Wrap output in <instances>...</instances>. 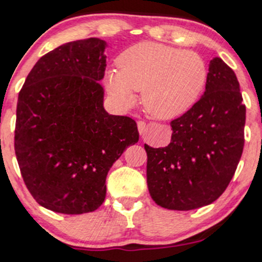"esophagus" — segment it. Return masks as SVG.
Here are the masks:
<instances>
[{
  "label": "esophagus",
  "instance_id": "obj_1",
  "mask_svg": "<svg viewBox=\"0 0 262 262\" xmlns=\"http://www.w3.org/2000/svg\"><path fill=\"white\" fill-rule=\"evenodd\" d=\"M138 129H139V133L143 135L144 133H145V130H146V123L144 122V121L138 122Z\"/></svg>",
  "mask_w": 262,
  "mask_h": 262
}]
</instances>
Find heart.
Wrapping results in <instances>:
<instances>
[{"label": "heart", "instance_id": "b5f03b06", "mask_svg": "<svg viewBox=\"0 0 262 262\" xmlns=\"http://www.w3.org/2000/svg\"><path fill=\"white\" fill-rule=\"evenodd\" d=\"M118 70L106 74L108 92L123 107L141 92V103L150 116L172 119L196 103L208 77V68L200 54L170 45L144 41L125 49Z\"/></svg>", "mask_w": 262, "mask_h": 262}]
</instances>
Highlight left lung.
<instances>
[{
  "label": "left lung",
  "instance_id": "obj_1",
  "mask_svg": "<svg viewBox=\"0 0 262 262\" xmlns=\"http://www.w3.org/2000/svg\"><path fill=\"white\" fill-rule=\"evenodd\" d=\"M245 112L234 71L221 58L212 59L203 96L170 123L169 145H144L146 182L156 204L191 210L222 196L244 149Z\"/></svg>",
  "mask_w": 262,
  "mask_h": 262
}]
</instances>
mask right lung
<instances>
[{"label":"right lung","mask_w":262,"mask_h":262,"mask_svg":"<svg viewBox=\"0 0 262 262\" xmlns=\"http://www.w3.org/2000/svg\"><path fill=\"white\" fill-rule=\"evenodd\" d=\"M104 41H70L38 60L17 102L14 151L27 188L44 208L93 212L106 198V177L139 140L137 123L103 108Z\"/></svg>","instance_id":"1"}]
</instances>
